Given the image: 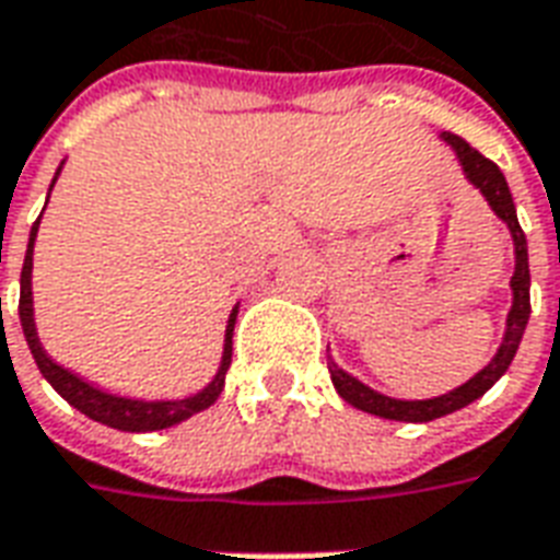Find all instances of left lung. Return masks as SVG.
I'll list each match as a JSON object with an SVG mask.
<instances>
[{
  "label": "left lung",
  "instance_id": "8db88e82",
  "mask_svg": "<svg viewBox=\"0 0 560 560\" xmlns=\"http://www.w3.org/2000/svg\"><path fill=\"white\" fill-rule=\"evenodd\" d=\"M444 140L451 142L456 158L463 163L468 182L475 187H480V194L487 196V202L492 206L498 218L508 223L510 235H513V247H516V271H513V280H510V289H513V307H510L508 316V330H504V342L498 354L489 361V366H483L480 373L465 382L463 387H456L451 394L435 399H390L385 394H375L373 387H366L364 382H358L349 373H342L340 366L330 361V382L337 387L349 406L361 411H370V415H378V418L387 420H409V423H427V420L444 418L456 409H465L468 402H475L477 397H483L489 387L495 385L501 375L508 373L513 354L520 349L522 334H525V325H528V316H532V275H528V244H525V232H522L520 220H516V206H513V196H510L508 178L498 170L495 163L483 158L480 151L471 149L463 137L456 133H444Z\"/></svg>",
  "mask_w": 560,
  "mask_h": 560
}]
</instances>
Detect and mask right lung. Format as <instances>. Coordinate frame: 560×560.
Segmentation results:
<instances>
[{
	"mask_svg": "<svg viewBox=\"0 0 560 560\" xmlns=\"http://www.w3.org/2000/svg\"><path fill=\"white\" fill-rule=\"evenodd\" d=\"M38 223L35 220L32 226V235H28L26 259H23V271H20V325H23V334H26L28 349H32V358L35 364L44 373V378L50 382L59 394H62L73 409L83 411L85 418L97 420V423H107L113 430L125 432H151V430H166V427H175L182 420L194 418L196 411H206L214 399L220 397L223 390V382H226V370L232 364V328H235V316L238 310H232L230 325H226V342H223V364H220L214 382L199 390L196 397L187 399H161V402H142V399H125L113 397V394H104L97 390L89 382H83L80 375L68 373L65 366L52 364L47 352L40 349L38 334H35V319H32V244H35V235H38Z\"/></svg>",
	"mask_w": 560,
	"mask_h": 560,
	"instance_id": "1",
	"label": "right lung"
}]
</instances>
